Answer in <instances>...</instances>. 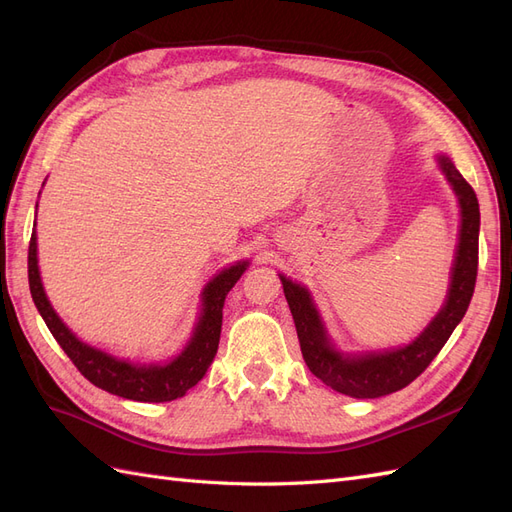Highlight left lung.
<instances>
[{
    "mask_svg": "<svg viewBox=\"0 0 512 512\" xmlns=\"http://www.w3.org/2000/svg\"><path fill=\"white\" fill-rule=\"evenodd\" d=\"M438 162L459 200V245L451 275V288H448L444 307L412 344L384 352H337L329 342L327 331H324L312 294L301 284H294L280 273L294 327H297L303 359L309 371L337 393L356 399H376L401 391L421 376L429 363L436 359V354L442 350L448 337H451L461 318L468 312L478 271V198L472 185L461 177L451 160L440 156Z\"/></svg>",
    "mask_w": 512,
    "mask_h": 512,
    "instance_id": "8db88e82",
    "label": "left lung"
}]
</instances>
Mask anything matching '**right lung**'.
Masks as SVG:
<instances>
[{"instance_id":"1","label":"right lung","mask_w":512,"mask_h":512,"mask_svg":"<svg viewBox=\"0 0 512 512\" xmlns=\"http://www.w3.org/2000/svg\"><path fill=\"white\" fill-rule=\"evenodd\" d=\"M36 226V224H34ZM247 269V260L237 262L222 273H218L203 290V312L198 316L196 329L188 346L170 363H151L138 365L130 361L115 359L98 348L83 344L76 337L49 303L42 288L40 271H38V243L36 230L32 232L27 252V273H29V290L38 307L46 327L57 339V344L64 348L76 369L98 389L119 395L132 401H147V404H160V401H173L183 397L198 380H203L207 369L218 352L220 333H222V307L226 294L237 284L243 271Z\"/></svg>"}]
</instances>
